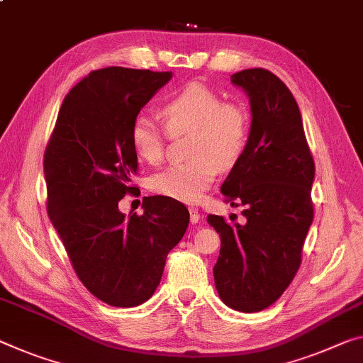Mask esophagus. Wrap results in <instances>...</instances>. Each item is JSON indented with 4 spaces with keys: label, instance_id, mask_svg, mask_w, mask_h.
Instances as JSON below:
<instances>
[{
    "label": "esophagus",
    "instance_id": "esophagus-1",
    "mask_svg": "<svg viewBox=\"0 0 363 363\" xmlns=\"http://www.w3.org/2000/svg\"><path fill=\"white\" fill-rule=\"evenodd\" d=\"M189 211H191V223H192V224L199 223V220H200L199 208H195V206H191V208H189Z\"/></svg>",
    "mask_w": 363,
    "mask_h": 363
}]
</instances>
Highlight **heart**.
Listing matches in <instances>:
<instances>
[{
    "mask_svg": "<svg viewBox=\"0 0 363 363\" xmlns=\"http://www.w3.org/2000/svg\"><path fill=\"white\" fill-rule=\"evenodd\" d=\"M160 114L168 133L143 114L132 121L129 135L135 153L155 164L163 158L168 134H191L187 142L191 160L152 176V192L184 203L199 202L218 169L231 168L242 157L250 132L249 111L242 103L223 100L208 85L191 82L161 105Z\"/></svg>",
    "mask_w": 363,
    "mask_h": 363,
    "instance_id": "1",
    "label": "heart"
}]
</instances>
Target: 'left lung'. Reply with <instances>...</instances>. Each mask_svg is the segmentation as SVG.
<instances>
[{
    "label": "left lung",
    "mask_w": 363,
    "mask_h": 363,
    "mask_svg": "<svg viewBox=\"0 0 363 363\" xmlns=\"http://www.w3.org/2000/svg\"><path fill=\"white\" fill-rule=\"evenodd\" d=\"M250 99L247 147L223 182L224 200L244 206V224L208 215L221 238L213 268L221 301L239 312H260L294 279L313 220L315 163L291 90L267 69L231 76Z\"/></svg>",
    "instance_id": "8db88e82"
}]
</instances>
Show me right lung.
<instances>
[{"label": "right lung", "instance_id": "obj_1", "mask_svg": "<svg viewBox=\"0 0 363 363\" xmlns=\"http://www.w3.org/2000/svg\"><path fill=\"white\" fill-rule=\"evenodd\" d=\"M171 72L105 67L65 96L45 148L47 211L82 284L108 306L135 307L160 284L189 211L163 195L143 197V213L118 208L135 191L130 124Z\"/></svg>", "mask_w": 363, "mask_h": 363}]
</instances>
